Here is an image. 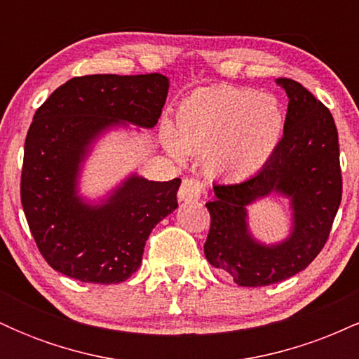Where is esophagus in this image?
Wrapping results in <instances>:
<instances>
[{"mask_svg":"<svg viewBox=\"0 0 359 359\" xmlns=\"http://www.w3.org/2000/svg\"><path fill=\"white\" fill-rule=\"evenodd\" d=\"M201 194H203V182L199 179H194V177H187L182 180L179 189V197L185 203H194V201L201 199Z\"/></svg>","mask_w":359,"mask_h":359,"instance_id":"1","label":"esophagus"}]
</instances>
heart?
Here are the masks:
<instances>
[{
  "label": "heart",
  "mask_w": 359,
  "mask_h": 359,
  "mask_svg": "<svg viewBox=\"0 0 359 359\" xmlns=\"http://www.w3.org/2000/svg\"><path fill=\"white\" fill-rule=\"evenodd\" d=\"M277 97L253 89L216 86L180 102L175 128L163 130V145L174 158L204 154L212 175L246 179L266 165L283 135Z\"/></svg>",
  "instance_id": "1"
}]
</instances>
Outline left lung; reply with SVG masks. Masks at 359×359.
Here are the masks:
<instances>
[{"label": "left lung", "mask_w": 359, "mask_h": 359, "mask_svg": "<svg viewBox=\"0 0 359 359\" xmlns=\"http://www.w3.org/2000/svg\"><path fill=\"white\" fill-rule=\"evenodd\" d=\"M288 108L283 137L257 175L238 184H214L205 204L211 228L204 255L241 287H265L302 271L331 233L343 196L339 140L331 111L297 81L280 77ZM290 196L294 231L280 245H259L245 226V205L269 193Z\"/></svg>", "instance_id": "obj_1"}]
</instances>
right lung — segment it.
I'll return each mask as SVG.
<instances>
[{"label":"right lung","instance_id":"right-lung-1","mask_svg":"<svg viewBox=\"0 0 359 359\" xmlns=\"http://www.w3.org/2000/svg\"><path fill=\"white\" fill-rule=\"evenodd\" d=\"M168 93L162 74L74 77L36 109L25 140L20 196L28 228L53 270L88 283H121L138 270L156 222L177 208L180 179L131 175L102 205L76 196L88 145L119 121L156 125Z\"/></svg>","mask_w":359,"mask_h":359}]
</instances>
